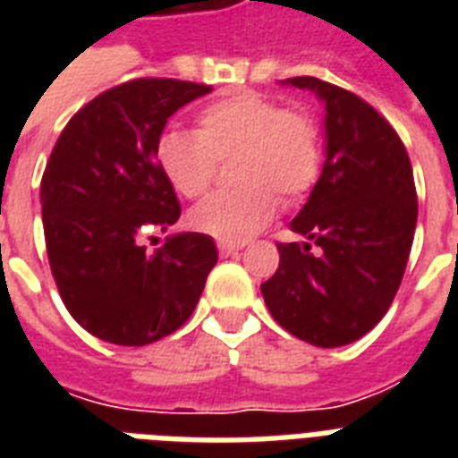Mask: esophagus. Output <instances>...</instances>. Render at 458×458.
I'll return each instance as SVG.
<instances>
[{"instance_id":"obj_1","label":"esophagus","mask_w":458,"mask_h":458,"mask_svg":"<svg viewBox=\"0 0 458 458\" xmlns=\"http://www.w3.org/2000/svg\"><path fill=\"white\" fill-rule=\"evenodd\" d=\"M240 250H242V244L218 242V251H221V257H230V254H237Z\"/></svg>"}]
</instances>
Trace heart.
<instances>
[{
  "label": "heart",
  "instance_id": "obj_1",
  "mask_svg": "<svg viewBox=\"0 0 458 458\" xmlns=\"http://www.w3.org/2000/svg\"><path fill=\"white\" fill-rule=\"evenodd\" d=\"M233 164L237 190L216 192L197 204L190 225L221 242L240 244L264 228L283 204H297L323 168V131L306 106H283L257 89H240L207 104L197 128L165 131L157 164L178 194L207 192L218 164Z\"/></svg>",
  "mask_w": 458,
  "mask_h": 458
}]
</instances>
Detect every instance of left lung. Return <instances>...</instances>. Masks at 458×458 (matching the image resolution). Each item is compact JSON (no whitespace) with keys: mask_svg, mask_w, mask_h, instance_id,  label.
I'll return each instance as SVG.
<instances>
[{"mask_svg":"<svg viewBox=\"0 0 458 458\" xmlns=\"http://www.w3.org/2000/svg\"><path fill=\"white\" fill-rule=\"evenodd\" d=\"M285 85L326 104V164L293 225L306 242L278 244L280 266L261 285L287 333L342 347L377 326L404 278L419 199L404 142L361 97L311 75Z\"/></svg>","mask_w":458,"mask_h":458,"instance_id":"1","label":"left lung"}]
</instances>
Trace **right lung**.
<instances>
[{
  "label": "right lung",
  "instance_id": "obj_1",
  "mask_svg": "<svg viewBox=\"0 0 458 458\" xmlns=\"http://www.w3.org/2000/svg\"><path fill=\"white\" fill-rule=\"evenodd\" d=\"M211 85L138 78L85 104L47 161L39 201L47 257L68 313L111 344L175 333L218 261L214 240L180 233L147 251L142 237L180 218L157 164L165 121Z\"/></svg>",
  "mask_w": 458,
  "mask_h": 458
}]
</instances>
